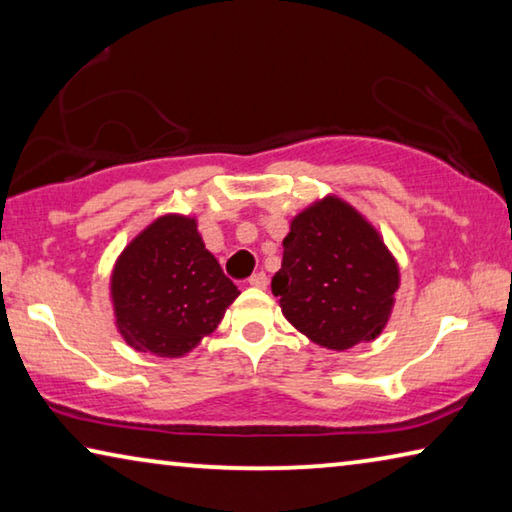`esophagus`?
Segmentation results:
<instances>
[{"mask_svg":"<svg viewBox=\"0 0 512 512\" xmlns=\"http://www.w3.org/2000/svg\"><path fill=\"white\" fill-rule=\"evenodd\" d=\"M248 284H250V287H253V289H266V287H268V280H266L264 273H255V275L248 280Z\"/></svg>","mask_w":512,"mask_h":512,"instance_id":"obj_1","label":"esophagus"}]
</instances>
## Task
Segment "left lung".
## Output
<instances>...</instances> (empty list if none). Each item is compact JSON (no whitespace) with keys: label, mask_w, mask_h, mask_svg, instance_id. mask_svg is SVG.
Wrapping results in <instances>:
<instances>
[{"label":"left lung","mask_w":512,"mask_h":512,"mask_svg":"<svg viewBox=\"0 0 512 512\" xmlns=\"http://www.w3.org/2000/svg\"><path fill=\"white\" fill-rule=\"evenodd\" d=\"M273 293L289 323L327 350H350L384 332L400 264L357 207L336 194L293 216Z\"/></svg>","instance_id":"8db88e82"}]
</instances>
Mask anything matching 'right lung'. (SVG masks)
Wrapping results in <instances>:
<instances>
[{
	"label": "right lung",
	"mask_w": 512,
	"mask_h": 512,
	"mask_svg": "<svg viewBox=\"0 0 512 512\" xmlns=\"http://www.w3.org/2000/svg\"><path fill=\"white\" fill-rule=\"evenodd\" d=\"M239 289L205 248L196 216L162 214L121 250L110 273L115 327L131 348L178 359L219 327Z\"/></svg>",
	"instance_id": "right-lung-1"
}]
</instances>
